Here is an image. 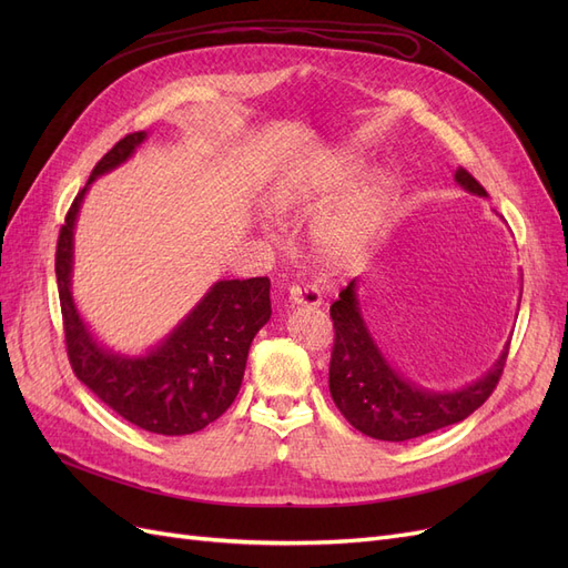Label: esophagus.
<instances>
[{"label":"esophagus","instance_id":"34e87169","mask_svg":"<svg viewBox=\"0 0 568 568\" xmlns=\"http://www.w3.org/2000/svg\"><path fill=\"white\" fill-rule=\"evenodd\" d=\"M288 298L294 305H303V307H320L322 305V294L320 288L313 284H303V286H291Z\"/></svg>","mask_w":568,"mask_h":568}]
</instances>
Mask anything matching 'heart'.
<instances>
[{"instance_id":"obj_1","label":"heart","mask_w":568,"mask_h":568,"mask_svg":"<svg viewBox=\"0 0 568 568\" xmlns=\"http://www.w3.org/2000/svg\"><path fill=\"white\" fill-rule=\"evenodd\" d=\"M363 168L365 161L351 151L329 153L274 186L270 209L282 217L311 213L324 200L355 182ZM388 205V180L384 175H369L322 206L307 222V246L315 261L326 270H343L357 263L379 234Z\"/></svg>"}]
</instances>
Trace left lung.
I'll use <instances>...</instances> for the list:
<instances>
[{"mask_svg": "<svg viewBox=\"0 0 568 568\" xmlns=\"http://www.w3.org/2000/svg\"><path fill=\"white\" fill-rule=\"evenodd\" d=\"M455 182L474 196H488L464 168L455 170ZM357 282L343 288L332 305L336 338L329 365L332 398L357 432L390 443L419 438L467 419L488 400L503 374L509 343L476 382L455 390L424 388L395 369L374 341L359 307Z\"/></svg>", "mask_w": 568, "mask_h": 568, "instance_id": "left-lung-1", "label": "left lung"}]
</instances>
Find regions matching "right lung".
<instances>
[{"mask_svg": "<svg viewBox=\"0 0 568 568\" xmlns=\"http://www.w3.org/2000/svg\"><path fill=\"white\" fill-rule=\"evenodd\" d=\"M128 134L101 159L75 196L59 234L57 284L68 359L101 403L149 434L186 436L215 422L242 388L248 348L267 324L270 280H217L173 329L144 353H120L99 341L73 298L75 225L92 182L128 163L146 142Z\"/></svg>", "mask_w": 568, "mask_h": 568, "instance_id": "right-lung-1", "label": "right lung"}]
</instances>
